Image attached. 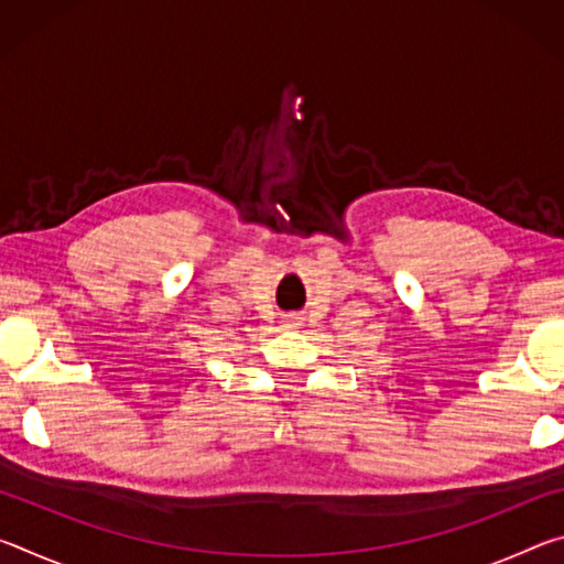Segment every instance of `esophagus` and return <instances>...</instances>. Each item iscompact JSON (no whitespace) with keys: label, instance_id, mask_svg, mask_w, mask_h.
<instances>
[{"label":"esophagus","instance_id":"esophagus-1","mask_svg":"<svg viewBox=\"0 0 564 564\" xmlns=\"http://www.w3.org/2000/svg\"><path fill=\"white\" fill-rule=\"evenodd\" d=\"M301 313H289V316H283L285 328H299L301 326Z\"/></svg>","mask_w":564,"mask_h":564}]
</instances>
